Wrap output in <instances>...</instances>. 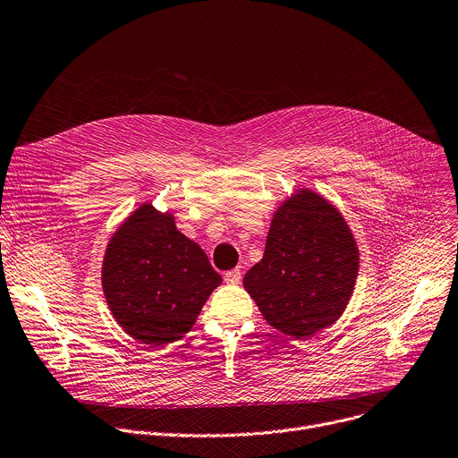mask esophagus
Segmentation results:
<instances>
[{
  "mask_svg": "<svg viewBox=\"0 0 458 458\" xmlns=\"http://www.w3.org/2000/svg\"><path fill=\"white\" fill-rule=\"evenodd\" d=\"M225 282L230 284V285H237V284L241 282V272H239V268H233V270L225 272Z\"/></svg>",
  "mask_w": 458,
  "mask_h": 458,
  "instance_id": "34e87169",
  "label": "esophagus"
}]
</instances>
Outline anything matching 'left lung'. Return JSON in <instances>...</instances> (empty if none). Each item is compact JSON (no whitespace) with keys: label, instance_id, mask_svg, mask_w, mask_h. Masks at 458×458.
<instances>
[{"label":"left lung","instance_id":"obj_1","mask_svg":"<svg viewBox=\"0 0 458 458\" xmlns=\"http://www.w3.org/2000/svg\"><path fill=\"white\" fill-rule=\"evenodd\" d=\"M357 272L359 249L341 211L301 188L272 216L265 254L242 285L272 327L310 341L344 313Z\"/></svg>","mask_w":458,"mask_h":458}]
</instances>
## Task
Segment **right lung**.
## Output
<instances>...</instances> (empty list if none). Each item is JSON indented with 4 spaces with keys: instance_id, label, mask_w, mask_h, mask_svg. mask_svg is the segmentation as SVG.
<instances>
[{
    "instance_id": "add662e5",
    "label": "right lung",
    "mask_w": 458,
    "mask_h": 458,
    "mask_svg": "<svg viewBox=\"0 0 458 458\" xmlns=\"http://www.w3.org/2000/svg\"><path fill=\"white\" fill-rule=\"evenodd\" d=\"M221 282L204 250L176 228L173 213L150 202L114 232L101 268L114 318L148 346L184 337Z\"/></svg>"
}]
</instances>
